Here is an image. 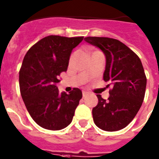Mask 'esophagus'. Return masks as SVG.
<instances>
[{"mask_svg":"<svg viewBox=\"0 0 159 159\" xmlns=\"http://www.w3.org/2000/svg\"><path fill=\"white\" fill-rule=\"evenodd\" d=\"M88 94H89V92H87V91H83V96H84V97H86V96H87L88 95Z\"/></svg>","mask_w":159,"mask_h":159,"instance_id":"1","label":"esophagus"}]
</instances>
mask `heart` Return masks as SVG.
<instances>
[{"label":"heart","instance_id":"b5f03b06","mask_svg":"<svg viewBox=\"0 0 159 159\" xmlns=\"http://www.w3.org/2000/svg\"><path fill=\"white\" fill-rule=\"evenodd\" d=\"M96 51H97V50H94V51H92V52H91V53H94V52H96Z\"/></svg>","mask_w":159,"mask_h":159}]
</instances>
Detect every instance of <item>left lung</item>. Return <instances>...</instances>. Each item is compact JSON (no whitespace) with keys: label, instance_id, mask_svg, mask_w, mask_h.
<instances>
[{"label":"left lung","instance_id":"obj_1","mask_svg":"<svg viewBox=\"0 0 159 159\" xmlns=\"http://www.w3.org/2000/svg\"><path fill=\"white\" fill-rule=\"evenodd\" d=\"M87 43L99 48L106 57L103 80L112 87L108 100L98 94L92 110L96 126L114 132L133 120L143 102L147 78L139 57L124 43L106 37H87Z\"/></svg>","mask_w":159,"mask_h":159}]
</instances>
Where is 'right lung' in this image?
Wrapping results in <instances>:
<instances>
[{
  "label": "right lung",
  "instance_id": "add662e5",
  "mask_svg": "<svg viewBox=\"0 0 159 159\" xmlns=\"http://www.w3.org/2000/svg\"><path fill=\"white\" fill-rule=\"evenodd\" d=\"M84 37L49 35L32 46L23 58L20 70V88L32 119L43 129L61 130L72 122L82 91L74 88L60 93L57 84L66 72L72 49Z\"/></svg>",
  "mask_w": 159,
  "mask_h": 159
}]
</instances>
